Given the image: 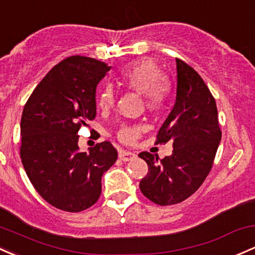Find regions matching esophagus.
Listing matches in <instances>:
<instances>
[{
    "instance_id": "esophagus-1",
    "label": "esophagus",
    "mask_w": 255,
    "mask_h": 255,
    "mask_svg": "<svg viewBox=\"0 0 255 255\" xmlns=\"http://www.w3.org/2000/svg\"><path fill=\"white\" fill-rule=\"evenodd\" d=\"M119 157L122 161H130L132 159H134L135 154L132 151H121L119 154Z\"/></svg>"
}]
</instances>
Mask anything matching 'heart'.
<instances>
[{
  "instance_id": "obj_1",
  "label": "heart",
  "mask_w": 255,
  "mask_h": 255,
  "mask_svg": "<svg viewBox=\"0 0 255 255\" xmlns=\"http://www.w3.org/2000/svg\"><path fill=\"white\" fill-rule=\"evenodd\" d=\"M117 82L127 89L134 90L143 98L146 109L152 112L161 111L167 105L172 94V83L166 76H161V68L150 58L134 61L120 69ZM116 93L112 85H105L98 95V106L107 111L114 106ZM141 125H125L120 128L117 136L127 144L134 143L143 133Z\"/></svg>"
}]
</instances>
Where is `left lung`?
I'll return each instance as SVG.
<instances>
[{"label":"left lung","instance_id":"8db88e82","mask_svg":"<svg viewBox=\"0 0 255 255\" xmlns=\"http://www.w3.org/2000/svg\"><path fill=\"white\" fill-rule=\"evenodd\" d=\"M176 103L157 133L155 144L172 141V155L160 159L143 151L149 172L141 193L157 205H173L189 198L205 181L221 140L218 107L202 77L176 58Z\"/></svg>","mask_w":255,"mask_h":255}]
</instances>
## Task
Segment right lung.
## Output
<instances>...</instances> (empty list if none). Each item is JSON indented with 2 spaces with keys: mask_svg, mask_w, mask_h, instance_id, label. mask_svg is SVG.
I'll list each match as a JSON object with an SVG mask.
<instances>
[{
  "mask_svg": "<svg viewBox=\"0 0 255 255\" xmlns=\"http://www.w3.org/2000/svg\"><path fill=\"white\" fill-rule=\"evenodd\" d=\"M111 67L71 56L42 78L24 106L20 159L36 192L49 204L79 213L98 202L101 177L116 162L110 141L79 151L78 132L96 116V85Z\"/></svg>",
  "mask_w": 255,
  "mask_h": 255,
  "instance_id": "1",
  "label": "right lung"
}]
</instances>
